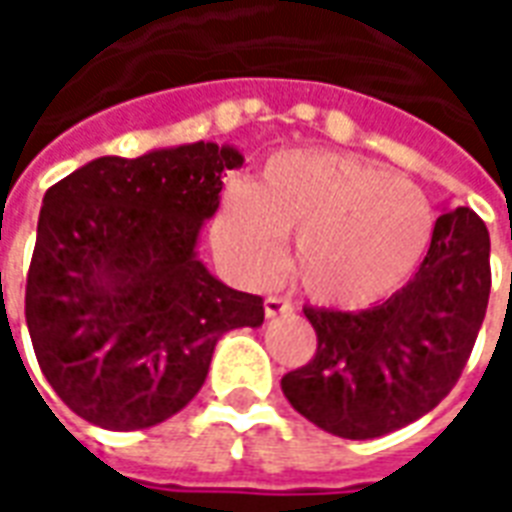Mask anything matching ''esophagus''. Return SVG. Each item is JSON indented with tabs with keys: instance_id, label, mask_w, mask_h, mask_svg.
<instances>
[{
	"instance_id": "1",
	"label": "esophagus",
	"mask_w": 512,
	"mask_h": 512,
	"mask_svg": "<svg viewBox=\"0 0 512 512\" xmlns=\"http://www.w3.org/2000/svg\"><path fill=\"white\" fill-rule=\"evenodd\" d=\"M263 310H266V318H277V315H285V312H290L293 307H290V301H285L282 296H268V299L263 301Z\"/></svg>"
}]
</instances>
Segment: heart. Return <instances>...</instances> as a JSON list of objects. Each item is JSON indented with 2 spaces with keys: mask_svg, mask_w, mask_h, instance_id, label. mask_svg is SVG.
Masks as SVG:
<instances>
[{
  "mask_svg": "<svg viewBox=\"0 0 512 512\" xmlns=\"http://www.w3.org/2000/svg\"><path fill=\"white\" fill-rule=\"evenodd\" d=\"M433 208L417 183L332 150L268 158L255 183L235 180L213 224L219 255L249 282L290 268L312 299L359 310L406 285L428 252Z\"/></svg>",
  "mask_w": 512,
  "mask_h": 512,
  "instance_id": "b5f03b06",
  "label": "heart"
}]
</instances>
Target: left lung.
Instances as JSON below:
<instances>
[{
    "label": "left lung",
    "instance_id": "left-lung-1",
    "mask_svg": "<svg viewBox=\"0 0 512 512\" xmlns=\"http://www.w3.org/2000/svg\"><path fill=\"white\" fill-rule=\"evenodd\" d=\"M491 238L472 208L441 211L406 288L359 312L304 307L318 351L282 378L290 406L340 439H378L450 395L491 293Z\"/></svg>",
    "mask_w": 512,
    "mask_h": 512
}]
</instances>
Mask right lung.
<instances>
[{"label":"right lung","instance_id":"right-lung-1","mask_svg":"<svg viewBox=\"0 0 512 512\" xmlns=\"http://www.w3.org/2000/svg\"><path fill=\"white\" fill-rule=\"evenodd\" d=\"M230 145L101 156L54 183L27 274V326L43 376L106 430L153 428L205 384L219 337L263 323V299L197 257L219 208Z\"/></svg>","mask_w":512,"mask_h":512}]
</instances>
